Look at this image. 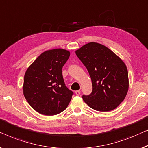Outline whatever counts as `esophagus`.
Segmentation results:
<instances>
[{"label":"esophagus","instance_id":"obj_1","mask_svg":"<svg viewBox=\"0 0 148 148\" xmlns=\"http://www.w3.org/2000/svg\"><path fill=\"white\" fill-rule=\"evenodd\" d=\"M75 94H76V95H80V90H76V91H75Z\"/></svg>","mask_w":148,"mask_h":148}]
</instances>
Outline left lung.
Masks as SVG:
<instances>
[{
    "label": "left lung",
    "instance_id": "left-lung-1",
    "mask_svg": "<svg viewBox=\"0 0 148 148\" xmlns=\"http://www.w3.org/2000/svg\"><path fill=\"white\" fill-rule=\"evenodd\" d=\"M87 68L92 84L84 101L98 111L115 109L125 98L129 89L128 71L121 58L105 45L90 42L76 51Z\"/></svg>",
    "mask_w": 148,
    "mask_h": 148
}]
</instances>
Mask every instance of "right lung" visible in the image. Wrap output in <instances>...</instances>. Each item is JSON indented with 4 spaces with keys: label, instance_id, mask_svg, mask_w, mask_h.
I'll use <instances>...</instances> for the list:
<instances>
[{
    "label": "right lung",
    "instance_id": "obj_1",
    "mask_svg": "<svg viewBox=\"0 0 148 148\" xmlns=\"http://www.w3.org/2000/svg\"><path fill=\"white\" fill-rule=\"evenodd\" d=\"M69 51L53 49L37 58L26 70L23 95L31 107L44 115L64 111L73 92L66 86L62 69L70 57Z\"/></svg>",
    "mask_w": 148,
    "mask_h": 148
}]
</instances>
